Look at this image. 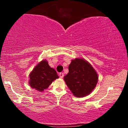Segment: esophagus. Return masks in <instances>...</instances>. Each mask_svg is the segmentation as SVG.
Listing matches in <instances>:
<instances>
[{
	"label": "esophagus",
	"mask_w": 128,
	"mask_h": 128,
	"mask_svg": "<svg viewBox=\"0 0 128 128\" xmlns=\"http://www.w3.org/2000/svg\"><path fill=\"white\" fill-rule=\"evenodd\" d=\"M59 75H60V78H62L63 77H64V73H60V74H59Z\"/></svg>",
	"instance_id": "obj_1"
}]
</instances>
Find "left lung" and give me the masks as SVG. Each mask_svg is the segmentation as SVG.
Masks as SVG:
<instances>
[{"label":"left lung","instance_id":"1","mask_svg":"<svg viewBox=\"0 0 128 128\" xmlns=\"http://www.w3.org/2000/svg\"><path fill=\"white\" fill-rule=\"evenodd\" d=\"M68 71L64 79L74 96L78 98L87 96L96 87L98 74L87 61L81 58L72 60Z\"/></svg>","mask_w":128,"mask_h":128}]
</instances>
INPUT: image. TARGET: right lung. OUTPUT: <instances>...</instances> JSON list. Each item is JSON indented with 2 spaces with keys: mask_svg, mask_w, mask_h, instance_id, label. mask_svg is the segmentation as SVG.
Listing matches in <instances>:
<instances>
[{
  "mask_svg": "<svg viewBox=\"0 0 128 128\" xmlns=\"http://www.w3.org/2000/svg\"><path fill=\"white\" fill-rule=\"evenodd\" d=\"M59 76L46 60L41 61L29 74V85L33 88L42 92Z\"/></svg>",
  "mask_w": 128,
  "mask_h": 128,
  "instance_id": "right-lung-1",
  "label": "right lung"
}]
</instances>
